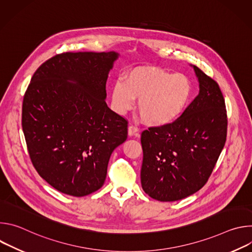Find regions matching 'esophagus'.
<instances>
[{
	"label": "esophagus",
	"instance_id": "34e87169",
	"mask_svg": "<svg viewBox=\"0 0 252 252\" xmlns=\"http://www.w3.org/2000/svg\"><path fill=\"white\" fill-rule=\"evenodd\" d=\"M138 132V127H136L135 126L133 125H130L128 126V135H135V136H138L139 134L137 133Z\"/></svg>",
	"mask_w": 252,
	"mask_h": 252
}]
</instances>
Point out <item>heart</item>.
<instances>
[{
  "label": "heart",
  "instance_id": "1",
  "mask_svg": "<svg viewBox=\"0 0 252 252\" xmlns=\"http://www.w3.org/2000/svg\"><path fill=\"white\" fill-rule=\"evenodd\" d=\"M123 81L115 83L112 101L117 112L125 114L138 99L141 120L154 126L174 122L189 105L193 87L189 77L154 66L134 67L126 71Z\"/></svg>",
  "mask_w": 252,
  "mask_h": 252
}]
</instances>
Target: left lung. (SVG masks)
<instances>
[{
	"label": "left lung",
	"instance_id": "8db88e82",
	"mask_svg": "<svg viewBox=\"0 0 252 252\" xmlns=\"http://www.w3.org/2000/svg\"><path fill=\"white\" fill-rule=\"evenodd\" d=\"M199 94L177 120L141 132L142 189L158 201H175L208 181L225 145L227 114L219 84L193 65Z\"/></svg>",
	"mask_w": 252,
	"mask_h": 252
}]
</instances>
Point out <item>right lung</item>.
Here are the masks:
<instances>
[{
	"instance_id": "add662e5",
	"label": "right lung",
	"mask_w": 252,
	"mask_h": 252,
	"mask_svg": "<svg viewBox=\"0 0 252 252\" xmlns=\"http://www.w3.org/2000/svg\"><path fill=\"white\" fill-rule=\"evenodd\" d=\"M117 58L115 52L58 54L34 71L24 94L22 126L31 161L64 194L99 189L112 153L127 138V120L104 100Z\"/></svg>"
}]
</instances>
